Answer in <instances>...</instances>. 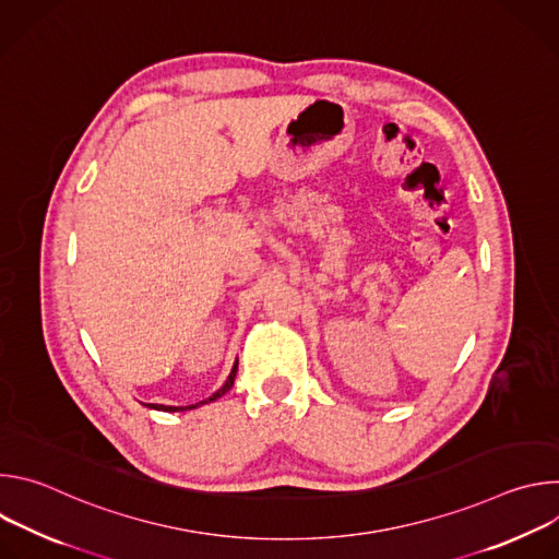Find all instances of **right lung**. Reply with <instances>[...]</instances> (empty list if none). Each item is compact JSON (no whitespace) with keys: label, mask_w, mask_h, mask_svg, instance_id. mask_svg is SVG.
I'll return each mask as SVG.
<instances>
[{"label":"right lung","mask_w":559,"mask_h":559,"mask_svg":"<svg viewBox=\"0 0 559 559\" xmlns=\"http://www.w3.org/2000/svg\"><path fill=\"white\" fill-rule=\"evenodd\" d=\"M236 369H238V360L234 362V367H231V371H229V376H227L225 384H223L218 391H214V393L207 397V401H201V403H197V405H188V407H166V405H145V407H150V409H158V412H188V409H197V407H201V405H205V403H214L216 397H221L223 393H227V391L231 389L234 378H236Z\"/></svg>","instance_id":"obj_1"}]
</instances>
